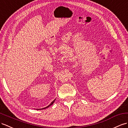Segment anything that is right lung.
<instances>
[{
    "label": "right lung",
    "instance_id": "obj_1",
    "mask_svg": "<svg viewBox=\"0 0 128 128\" xmlns=\"http://www.w3.org/2000/svg\"><path fill=\"white\" fill-rule=\"evenodd\" d=\"M55 99H55L53 101H52V102H51L50 104L49 105H48V106H46V107H45V108H37V110H42V109H45V108H47L49 107L50 106H51L52 105V104H54V102H55Z\"/></svg>",
    "mask_w": 128,
    "mask_h": 128
}]
</instances>
